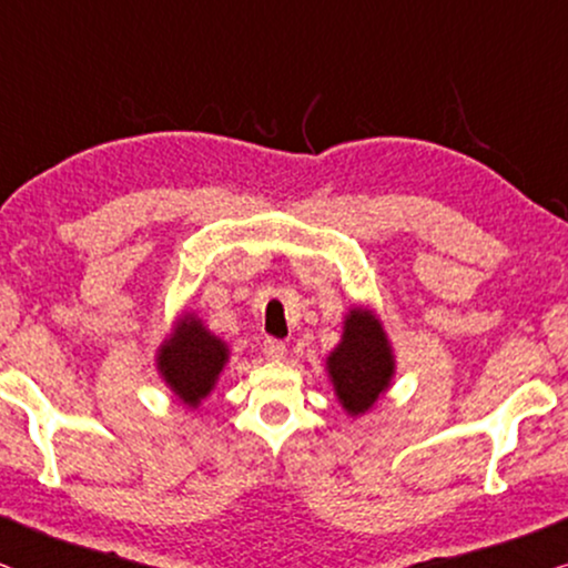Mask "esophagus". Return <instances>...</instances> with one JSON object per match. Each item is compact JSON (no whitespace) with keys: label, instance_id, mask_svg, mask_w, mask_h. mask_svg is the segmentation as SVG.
<instances>
[{"label":"esophagus","instance_id":"1","mask_svg":"<svg viewBox=\"0 0 568 568\" xmlns=\"http://www.w3.org/2000/svg\"><path fill=\"white\" fill-rule=\"evenodd\" d=\"M264 355H267V358H272V361H280L285 355V351H288V347H285V343L283 339H275V337H267L264 339Z\"/></svg>","mask_w":568,"mask_h":568}]
</instances>
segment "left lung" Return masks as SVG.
<instances>
[{
	"label": "left lung",
	"mask_w": 568,
	"mask_h": 568,
	"mask_svg": "<svg viewBox=\"0 0 568 568\" xmlns=\"http://www.w3.org/2000/svg\"><path fill=\"white\" fill-rule=\"evenodd\" d=\"M335 395L351 415L366 413L395 374V361L379 320L366 308H353L345 320L343 343L327 358Z\"/></svg>",
	"instance_id": "left-lung-1"
}]
</instances>
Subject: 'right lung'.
<instances>
[{"instance_id":"right-lung-1","label":"right lung","mask_w":568,"mask_h":568,"mask_svg":"<svg viewBox=\"0 0 568 568\" xmlns=\"http://www.w3.org/2000/svg\"><path fill=\"white\" fill-rule=\"evenodd\" d=\"M229 361V347L221 337L210 335L200 320L184 316L176 332L158 353V368L181 403L196 405L215 387L217 374Z\"/></svg>"}]
</instances>
